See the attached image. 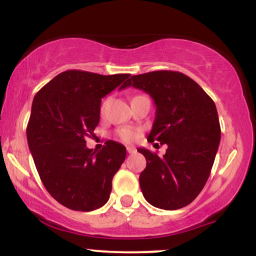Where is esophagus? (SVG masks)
<instances>
[{"instance_id": "obj_1", "label": "esophagus", "mask_w": 256, "mask_h": 256, "mask_svg": "<svg viewBox=\"0 0 256 256\" xmlns=\"http://www.w3.org/2000/svg\"><path fill=\"white\" fill-rule=\"evenodd\" d=\"M126 150H128V154H134V152H137V149L134 148V146H128V148H126Z\"/></svg>"}]
</instances>
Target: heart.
Returning a JSON list of instances; mask_svg holds the SVG:
<instances>
[{"mask_svg":"<svg viewBox=\"0 0 256 256\" xmlns=\"http://www.w3.org/2000/svg\"><path fill=\"white\" fill-rule=\"evenodd\" d=\"M107 104H108V100H106L104 104H101V113L104 114L106 108H107ZM116 134H118L119 140H122V142L125 143H130V142H134V140H136L138 136H140V132L137 130H134V128H119L118 132H116Z\"/></svg>","mask_w":256,"mask_h":256,"instance_id":"obj_1","label":"heart"}]
</instances>
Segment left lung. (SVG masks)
<instances>
[{"label": "left lung", "instance_id": "obj_1", "mask_svg": "<svg viewBox=\"0 0 256 256\" xmlns=\"http://www.w3.org/2000/svg\"><path fill=\"white\" fill-rule=\"evenodd\" d=\"M126 85L154 100L156 113L148 142L168 146L161 158L137 149L146 160L140 174L143 196L161 210L183 208L204 189L214 164L222 134L216 104L195 80L177 71L132 76Z\"/></svg>", "mask_w": 256, "mask_h": 256}]
</instances>
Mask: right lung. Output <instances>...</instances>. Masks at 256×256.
Listing matches in <instances>:
<instances>
[{
  "label": "right lung",
  "mask_w": 256,
  "mask_h": 256,
  "mask_svg": "<svg viewBox=\"0 0 256 256\" xmlns=\"http://www.w3.org/2000/svg\"><path fill=\"white\" fill-rule=\"evenodd\" d=\"M128 77L68 70L34 96L26 128L28 148L46 192L70 210L90 212L110 198L126 148L107 140L94 152L85 138L98 125L101 98L119 85L128 86Z\"/></svg>",
  "instance_id": "1"
}]
</instances>
